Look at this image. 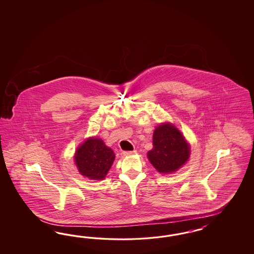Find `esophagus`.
Instances as JSON below:
<instances>
[{"mask_svg":"<svg viewBox=\"0 0 254 254\" xmlns=\"http://www.w3.org/2000/svg\"><path fill=\"white\" fill-rule=\"evenodd\" d=\"M136 154V151H124L123 154L127 156V155H132V154Z\"/></svg>","mask_w":254,"mask_h":254,"instance_id":"34e87169","label":"esophagus"}]
</instances>
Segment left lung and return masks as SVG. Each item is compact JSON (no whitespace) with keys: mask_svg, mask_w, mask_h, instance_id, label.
Returning <instances> with one entry per match:
<instances>
[{"mask_svg":"<svg viewBox=\"0 0 254 254\" xmlns=\"http://www.w3.org/2000/svg\"><path fill=\"white\" fill-rule=\"evenodd\" d=\"M153 144L154 148L148 152V158L160 173L176 171L189 158L188 143L181 132L170 124L155 128Z\"/></svg>","mask_w":254,"mask_h":254,"instance_id":"left-lung-1","label":"left lung"}]
</instances>
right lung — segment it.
<instances>
[{
  "label": "right lung",
  "mask_w": 254,
  "mask_h": 254,
  "mask_svg": "<svg viewBox=\"0 0 254 254\" xmlns=\"http://www.w3.org/2000/svg\"><path fill=\"white\" fill-rule=\"evenodd\" d=\"M115 153L100 138H88L77 149L75 163L82 175L94 180H102L111 169Z\"/></svg>",
  "instance_id": "right-lung-1"
}]
</instances>
